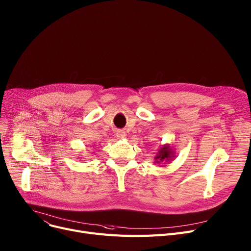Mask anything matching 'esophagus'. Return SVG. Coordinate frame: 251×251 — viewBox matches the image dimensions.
I'll return each instance as SVG.
<instances>
[{"label": "esophagus", "instance_id": "obj_1", "mask_svg": "<svg viewBox=\"0 0 251 251\" xmlns=\"http://www.w3.org/2000/svg\"><path fill=\"white\" fill-rule=\"evenodd\" d=\"M125 132L124 131H119L118 133H117V137H118L119 139H122V138H124L125 137Z\"/></svg>", "mask_w": 251, "mask_h": 251}]
</instances>
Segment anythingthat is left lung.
<instances>
[{"instance_id":"obj_1","label":"left lung","mask_w":251,"mask_h":251,"mask_svg":"<svg viewBox=\"0 0 251 251\" xmlns=\"http://www.w3.org/2000/svg\"><path fill=\"white\" fill-rule=\"evenodd\" d=\"M175 157V151L173 150V148L171 147L170 144H164L162 145L158 151L156 152V155L154 156V163H169L172 159H174Z\"/></svg>"}]
</instances>
